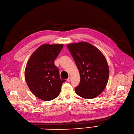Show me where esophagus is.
I'll use <instances>...</instances> for the list:
<instances>
[{
  "label": "esophagus",
  "mask_w": 134,
  "mask_h": 134,
  "mask_svg": "<svg viewBox=\"0 0 134 134\" xmlns=\"http://www.w3.org/2000/svg\"><path fill=\"white\" fill-rule=\"evenodd\" d=\"M71 78L70 77H68V78L67 79V81H68V82H69V81H71Z\"/></svg>",
  "instance_id": "34e87169"
}]
</instances>
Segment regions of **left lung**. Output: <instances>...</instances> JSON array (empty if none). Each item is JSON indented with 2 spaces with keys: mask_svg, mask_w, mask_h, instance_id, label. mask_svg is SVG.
Returning a JSON list of instances; mask_svg holds the SVG:
<instances>
[{
  "mask_svg": "<svg viewBox=\"0 0 134 134\" xmlns=\"http://www.w3.org/2000/svg\"><path fill=\"white\" fill-rule=\"evenodd\" d=\"M80 74V81L75 88L76 94L84 98H94L105 89L109 78L106 59L95 46L81 42L67 45Z\"/></svg>",
  "mask_w": 134,
  "mask_h": 134,
  "instance_id": "1",
  "label": "left lung"
}]
</instances>
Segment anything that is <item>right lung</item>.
I'll return each mask as SVG.
<instances>
[{
    "instance_id": "1",
    "label": "right lung",
    "mask_w": 134,
    "mask_h": 134,
    "mask_svg": "<svg viewBox=\"0 0 134 134\" xmlns=\"http://www.w3.org/2000/svg\"><path fill=\"white\" fill-rule=\"evenodd\" d=\"M63 47L62 44L40 45L29 59L25 77L29 89L43 101L55 99L59 95L61 86L66 81L61 79L54 61Z\"/></svg>"
}]
</instances>
